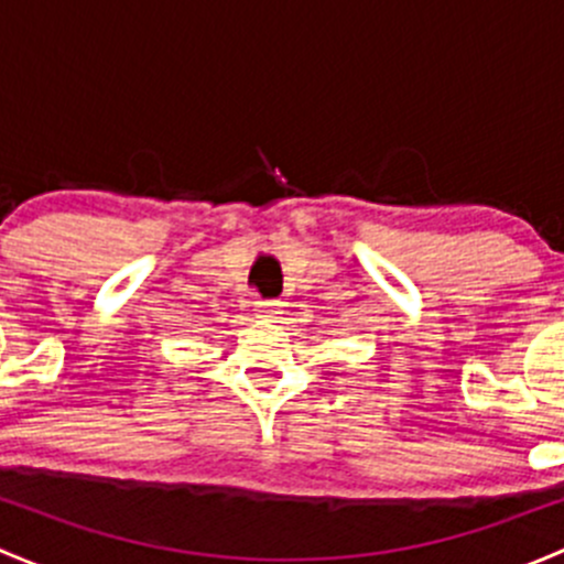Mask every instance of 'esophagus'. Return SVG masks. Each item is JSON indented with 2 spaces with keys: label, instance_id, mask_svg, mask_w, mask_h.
<instances>
[{
  "label": "esophagus",
  "instance_id": "1",
  "mask_svg": "<svg viewBox=\"0 0 564 564\" xmlns=\"http://www.w3.org/2000/svg\"><path fill=\"white\" fill-rule=\"evenodd\" d=\"M253 308H256V314L264 316V318H275L278 314H281V303H278V300H259Z\"/></svg>",
  "mask_w": 564,
  "mask_h": 564
}]
</instances>
